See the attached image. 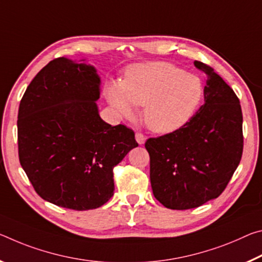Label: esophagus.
Here are the masks:
<instances>
[{
  "mask_svg": "<svg viewBox=\"0 0 262 262\" xmlns=\"http://www.w3.org/2000/svg\"><path fill=\"white\" fill-rule=\"evenodd\" d=\"M136 140H137V143H138L139 145H144L145 141H146V138H145L144 135L136 134Z\"/></svg>",
  "mask_w": 262,
  "mask_h": 262,
  "instance_id": "34e87169",
  "label": "esophagus"
}]
</instances>
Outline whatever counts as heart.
<instances>
[{
    "mask_svg": "<svg viewBox=\"0 0 262 262\" xmlns=\"http://www.w3.org/2000/svg\"><path fill=\"white\" fill-rule=\"evenodd\" d=\"M202 94L196 75L154 61L128 67L121 83L108 84L106 100L123 118L134 117L136 106H144L145 125L156 134H169L190 118Z\"/></svg>",
    "mask_w": 262,
    "mask_h": 262,
    "instance_id": "1",
    "label": "heart"
}]
</instances>
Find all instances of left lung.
I'll list each match as a JSON object with an SVG mask.
<instances>
[{"mask_svg":"<svg viewBox=\"0 0 262 262\" xmlns=\"http://www.w3.org/2000/svg\"><path fill=\"white\" fill-rule=\"evenodd\" d=\"M205 74L204 104L171 134L147 139L153 195L173 210L197 208L217 199L242 159L243 114L237 95L211 67Z\"/></svg>","mask_w":262,"mask_h":262,"instance_id":"8db88e82","label":"left lung"}]
</instances>
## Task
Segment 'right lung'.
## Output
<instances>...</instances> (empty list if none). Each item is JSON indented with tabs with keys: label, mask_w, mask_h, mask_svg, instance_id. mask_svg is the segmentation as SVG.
Instances as JSON below:
<instances>
[{
	"label": "right lung",
	"mask_w": 262,
	"mask_h": 262,
	"mask_svg": "<svg viewBox=\"0 0 262 262\" xmlns=\"http://www.w3.org/2000/svg\"><path fill=\"white\" fill-rule=\"evenodd\" d=\"M101 78L85 61L58 58L28 85L18 109V156L41 199L72 210L113 197V169L138 146L135 132L101 118Z\"/></svg>",
	"instance_id": "add662e5"
}]
</instances>
